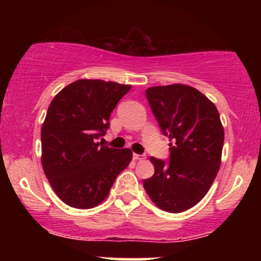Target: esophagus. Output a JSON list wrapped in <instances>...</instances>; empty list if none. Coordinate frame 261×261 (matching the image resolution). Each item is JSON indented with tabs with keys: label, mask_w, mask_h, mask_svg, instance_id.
Returning a JSON list of instances; mask_svg holds the SVG:
<instances>
[{
	"label": "esophagus",
	"mask_w": 261,
	"mask_h": 261,
	"mask_svg": "<svg viewBox=\"0 0 261 261\" xmlns=\"http://www.w3.org/2000/svg\"><path fill=\"white\" fill-rule=\"evenodd\" d=\"M134 160L135 161H142V160H145V154H137V153H134Z\"/></svg>",
	"instance_id": "esophagus-1"
}]
</instances>
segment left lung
<instances>
[{
  "label": "left lung",
  "mask_w": 261,
  "mask_h": 261,
  "mask_svg": "<svg viewBox=\"0 0 261 261\" xmlns=\"http://www.w3.org/2000/svg\"><path fill=\"white\" fill-rule=\"evenodd\" d=\"M146 97L169 137L168 162L151 157L154 174L143 188L158 207L187 211L207 194L221 166L224 131L215 104L196 88L175 83L151 87Z\"/></svg>",
  "instance_id": "8db88e82"
}]
</instances>
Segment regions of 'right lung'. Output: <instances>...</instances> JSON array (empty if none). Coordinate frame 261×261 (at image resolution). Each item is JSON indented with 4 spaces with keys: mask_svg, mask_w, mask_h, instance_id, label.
<instances>
[{
    "mask_svg": "<svg viewBox=\"0 0 261 261\" xmlns=\"http://www.w3.org/2000/svg\"><path fill=\"white\" fill-rule=\"evenodd\" d=\"M130 85L79 80L55 95L41 126V164L66 205L92 208L104 201L133 160L130 148L103 146L110 114Z\"/></svg>",
    "mask_w": 261,
    "mask_h": 261,
    "instance_id": "obj_1",
    "label": "right lung"
}]
</instances>
